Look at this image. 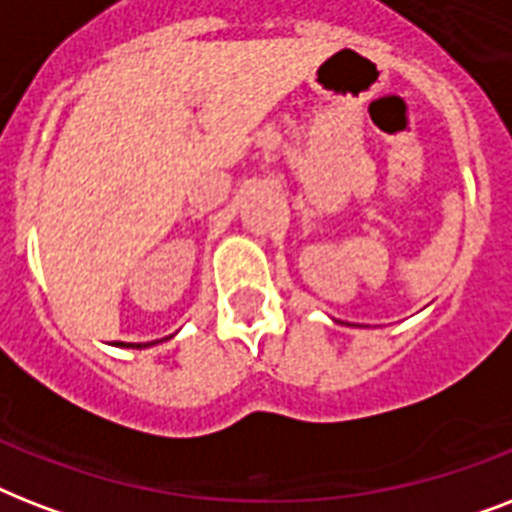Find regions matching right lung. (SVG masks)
<instances>
[{"label": "right lung", "instance_id": "right-lung-1", "mask_svg": "<svg viewBox=\"0 0 512 512\" xmlns=\"http://www.w3.org/2000/svg\"><path fill=\"white\" fill-rule=\"evenodd\" d=\"M162 342V340H156ZM119 345H127V348H146V345H154V342H119Z\"/></svg>", "mask_w": 512, "mask_h": 512}]
</instances>
